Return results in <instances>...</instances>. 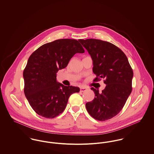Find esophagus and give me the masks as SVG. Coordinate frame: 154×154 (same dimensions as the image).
<instances>
[{
	"label": "esophagus",
	"mask_w": 154,
	"mask_h": 154,
	"mask_svg": "<svg viewBox=\"0 0 154 154\" xmlns=\"http://www.w3.org/2000/svg\"><path fill=\"white\" fill-rule=\"evenodd\" d=\"M87 88L86 87H80V91L81 92H84L85 91V90H87Z\"/></svg>",
	"instance_id": "34e87169"
}]
</instances>
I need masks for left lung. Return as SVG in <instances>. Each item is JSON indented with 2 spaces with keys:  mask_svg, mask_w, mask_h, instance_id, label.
Wrapping results in <instances>:
<instances>
[{
  "mask_svg": "<svg viewBox=\"0 0 154 154\" xmlns=\"http://www.w3.org/2000/svg\"><path fill=\"white\" fill-rule=\"evenodd\" d=\"M79 41L92 59L94 81L102 78L106 85L101 93L91 88L95 97L85 104L87 110L95 119H110L121 111L132 92L133 70L126 55L115 45L96 39Z\"/></svg>",
  "mask_w": 154,
  "mask_h": 154,
  "instance_id": "1",
  "label": "left lung"
}]
</instances>
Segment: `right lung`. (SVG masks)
I'll return each instance as SVG.
<instances>
[{"instance_id":"add662e5","label":"right lung","mask_w":154,"mask_h":154,"mask_svg":"<svg viewBox=\"0 0 154 154\" xmlns=\"http://www.w3.org/2000/svg\"><path fill=\"white\" fill-rule=\"evenodd\" d=\"M84 52L79 41L61 39L42 45L31 55L23 73L24 93L37 114L55 118L64 110L69 97L80 91L78 87L58 83L57 72L66 68L75 54Z\"/></svg>"}]
</instances>
